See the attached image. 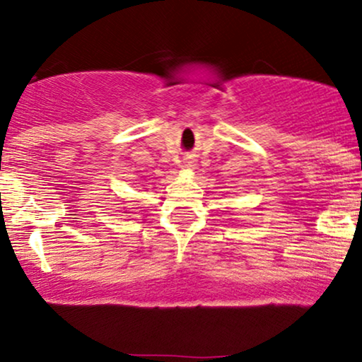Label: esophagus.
Masks as SVG:
<instances>
[{
  "instance_id": "esophagus-1",
  "label": "esophagus",
  "mask_w": 362,
  "mask_h": 362,
  "mask_svg": "<svg viewBox=\"0 0 362 362\" xmlns=\"http://www.w3.org/2000/svg\"><path fill=\"white\" fill-rule=\"evenodd\" d=\"M187 163H192V161H187Z\"/></svg>"
}]
</instances>
